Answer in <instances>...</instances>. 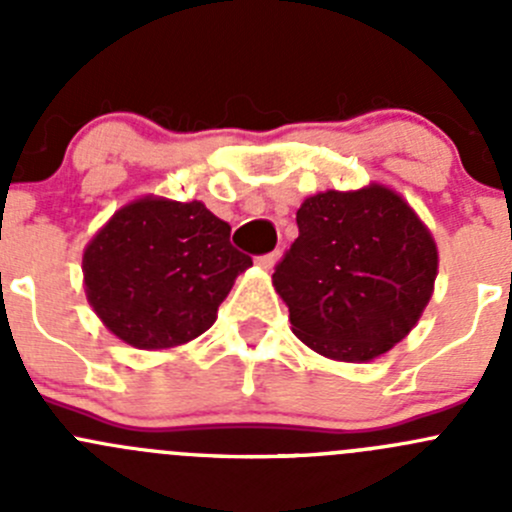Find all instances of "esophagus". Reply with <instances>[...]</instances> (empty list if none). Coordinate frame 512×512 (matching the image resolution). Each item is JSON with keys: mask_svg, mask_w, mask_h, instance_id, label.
<instances>
[{"mask_svg": "<svg viewBox=\"0 0 512 512\" xmlns=\"http://www.w3.org/2000/svg\"><path fill=\"white\" fill-rule=\"evenodd\" d=\"M277 260H280V250L267 252V255H260V257H257V265H260L262 270H272V267L277 265Z\"/></svg>", "mask_w": 512, "mask_h": 512, "instance_id": "esophagus-1", "label": "esophagus"}]
</instances>
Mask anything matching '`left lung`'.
<instances>
[{
    "instance_id": "obj_1",
    "label": "left lung",
    "mask_w": 512,
    "mask_h": 512,
    "mask_svg": "<svg viewBox=\"0 0 512 512\" xmlns=\"http://www.w3.org/2000/svg\"><path fill=\"white\" fill-rule=\"evenodd\" d=\"M297 227L272 285L309 349L371 361L416 327L433 294L438 250L399 193L379 183L317 193L297 210Z\"/></svg>"
}]
</instances>
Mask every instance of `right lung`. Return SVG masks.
<instances>
[{
  "label": "right lung",
  "mask_w": 512,
  "mask_h": 512,
  "mask_svg": "<svg viewBox=\"0 0 512 512\" xmlns=\"http://www.w3.org/2000/svg\"><path fill=\"white\" fill-rule=\"evenodd\" d=\"M252 260L230 225L200 200L138 198L113 213L84 250V287L108 332L136 349H170L218 319Z\"/></svg>",
  "instance_id": "add662e5"
}]
</instances>
